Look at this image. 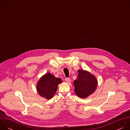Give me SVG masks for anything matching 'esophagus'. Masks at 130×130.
<instances>
[{"mask_svg": "<svg viewBox=\"0 0 130 130\" xmlns=\"http://www.w3.org/2000/svg\"><path fill=\"white\" fill-rule=\"evenodd\" d=\"M65 81H66V82L67 83H69L71 82V80H70L69 78H66V79H65Z\"/></svg>", "mask_w": 130, "mask_h": 130, "instance_id": "esophagus-1", "label": "esophagus"}]
</instances>
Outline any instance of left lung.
Masks as SVG:
<instances>
[{
  "label": "left lung",
  "instance_id": "1",
  "mask_svg": "<svg viewBox=\"0 0 130 130\" xmlns=\"http://www.w3.org/2000/svg\"><path fill=\"white\" fill-rule=\"evenodd\" d=\"M78 76L73 81L76 94L81 98H86L96 90L98 81L96 77L87 70H78Z\"/></svg>",
  "mask_w": 130,
  "mask_h": 130
}]
</instances>
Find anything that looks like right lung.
Listing matches in <instances>:
<instances>
[{
    "mask_svg": "<svg viewBox=\"0 0 130 130\" xmlns=\"http://www.w3.org/2000/svg\"><path fill=\"white\" fill-rule=\"evenodd\" d=\"M61 83V79L55 78L52 74L48 72L38 81L36 90L39 95L46 99H50L57 91L59 84Z\"/></svg>",
    "mask_w": 130,
    "mask_h": 130,
    "instance_id": "add662e5",
    "label": "right lung"
}]
</instances>
